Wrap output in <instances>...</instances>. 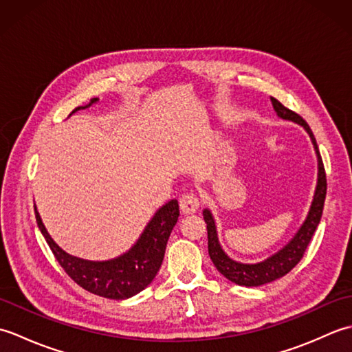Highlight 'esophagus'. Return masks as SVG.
<instances>
[{
  "mask_svg": "<svg viewBox=\"0 0 352 352\" xmlns=\"http://www.w3.org/2000/svg\"><path fill=\"white\" fill-rule=\"evenodd\" d=\"M180 208H182V212L186 213V214L195 213L199 208V198H198L197 193L188 192V193H184V195H182Z\"/></svg>",
  "mask_w": 352,
  "mask_h": 352,
  "instance_id": "34e87169",
  "label": "esophagus"
}]
</instances>
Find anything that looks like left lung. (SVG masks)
I'll use <instances>...</instances> for the list:
<instances>
[{
  "label": "left lung",
  "mask_w": 352,
  "mask_h": 352,
  "mask_svg": "<svg viewBox=\"0 0 352 352\" xmlns=\"http://www.w3.org/2000/svg\"><path fill=\"white\" fill-rule=\"evenodd\" d=\"M271 102L274 106V110L276 111V115L283 119H287V121H294L296 124L302 125L305 131L309 133L311 144L315 146V151L318 154V169H319L318 186H316L315 197H313L310 212L307 214V219L304 221L301 228L298 230V233L294 236V239H292V241L284 246L283 250L275 252L274 256L256 265H245V263H239V261L231 260L221 248L218 234H216L214 219L210 210L206 208L203 212L204 221L207 223L208 254H210L213 265L223 276H226V278L239 284V286H246V287H257V286H261V284L278 280L300 263V260L302 258L304 252L307 250L311 237L315 234V231L320 222V216H322L325 195H327V175H325L322 157H320L316 139L313 136V131L310 130L309 124L305 122L300 115L289 110L287 107H284L278 100L272 98V96H271Z\"/></svg>",
  "instance_id": "1"
}]
</instances>
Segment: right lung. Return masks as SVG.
I'll list each match as a JSON object with an SVG mask.
<instances>
[{
    "mask_svg": "<svg viewBox=\"0 0 352 352\" xmlns=\"http://www.w3.org/2000/svg\"><path fill=\"white\" fill-rule=\"evenodd\" d=\"M96 101L98 98L91 100L87 106L77 107L72 110V113H76L77 110L91 107ZM34 212L37 227L50 245L56 260L65 269V272L80 287L98 296L109 298V300L130 298L144 290L154 280L162 266L170 231L177 223L178 216H180L178 201L170 199L154 214V218L149 221L139 241L134 243L129 252L113 260L91 261L65 252L48 234L36 207Z\"/></svg>",
    "mask_w": 352,
    "mask_h": 352,
    "instance_id": "obj_1",
    "label": "right lung"
}]
</instances>
